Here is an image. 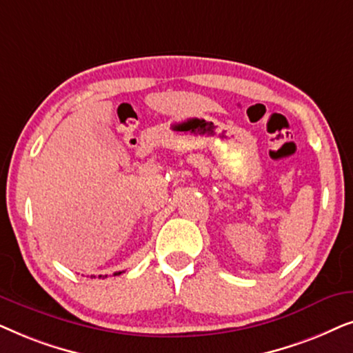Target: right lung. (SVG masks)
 Segmentation results:
<instances>
[{
    "label": "right lung",
    "mask_w": 353,
    "mask_h": 353,
    "mask_svg": "<svg viewBox=\"0 0 353 353\" xmlns=\"http://www.w3.org/2000/svg\"><path fill=\"white\" fill-rule=\"evenodd\" d=\"M120 273H122V272H115L114 276H117V274H120ZM99 278H103V274H99Z\"/></svg>",
    "instance_id": "add662e5"
}]
</instances>
